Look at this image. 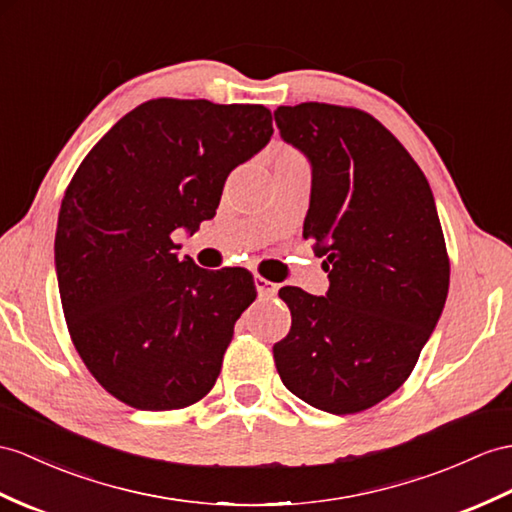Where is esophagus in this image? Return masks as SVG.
<instances>
[{
	"label": "esophagus",
	"mask_w": 512,
	"mask_h": 512,
	"mask_svg": "<svg viewBox=\"0 0 512 512\" xmlns=\"http://www.w3.org/2000/svg\"><path fill=\"white\" fill-rule=\"evenodd\" d=\"M254 284H256V291H258V297H265V299H271V297H276V293H278V284H273V282L265 280L263 276H256V278H254Z\"/></svg>",
	"instance_id": "1"
}]
</instances>
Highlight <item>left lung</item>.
<instances>
[{
	"label": "left lung",
	"mask_w": 512,
	"mask_h": 512,
	"mask_svg": "<svg viewBox=\"0 0 512 512\" xmlns=\"http://www.w3.org/2000/svg\"><path fill=\"white\" fill-rule=\"evenodd\" d=\"M280 136L313 167L304 239L326 256V297L284 286L291 330L273 345L286 389L354 415L400 389L439 321L450 258L430 184L369 112L280 106Z\"/></svg>",
	"instance_id": "obj_1"
}]
</instances>
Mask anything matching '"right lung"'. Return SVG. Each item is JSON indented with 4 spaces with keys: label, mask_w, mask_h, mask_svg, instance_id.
Returning a JSON list of instances; mask_svg holds the SVG:
<instances>
[{
    "label": "right lung",
    "mask_w": 512,
    "mask_h": 512,
    "mask_svg": "<svg viewBox=\"0 0 512 512\" xmlns=\"http://www.w3.org/2000/svg\"><path fill=\"white\" fill-rule=\"evenodd\" d=\"M271 134L260 104L158 97L121 117L71 178L54 245L62 313L119 402L176 410L215 386L254 278L180 260L171 232L215 217L230 171Z\"/></svg>",
    "instance_id": "add662e5"
}]
</instances>
